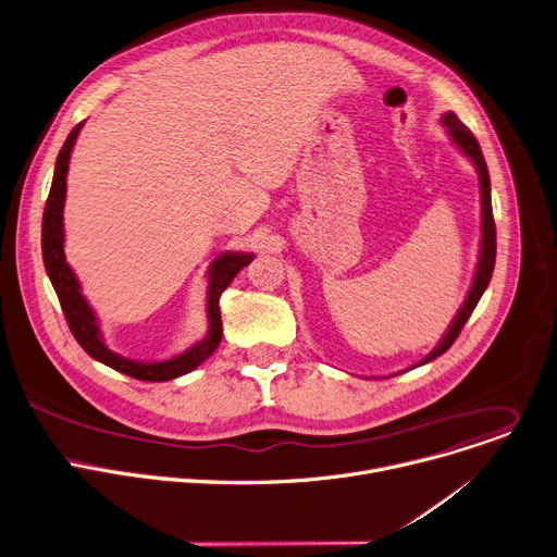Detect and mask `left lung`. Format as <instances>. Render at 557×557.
I'll list each match as a JSON object with an SVG mask.
<instances>
[{"instance_id":"left-lung-1","label":"left lung","mask_w":557,"mask_h":557,"mask_svg":"<svg viewBox=\"0 0 557 557\" xmlns=\"http://www.w3.org/2000/svg\"><path fill=\"white\" fill-rule=\"evenodd\" d=\"M443 126H447V133L451 137V141L473 161L475 170H478V178H480V203H482V238H480V259H478V268H475V276L471 283V289L467 294V300L462 302L458 317L454 319L449 332L445 334V338L438 343V347L431 351L429 356H424L418 364H424L429 360L438 358L441 354H445L454 341L458 338V334L462 332L465 323L469 321L471 312L475 310V305L480 300V296L484 294L491 274H493V265H496V223H493V210H491V181H488V170L480 150L478 139L471 135V131L465 126V123L454 114L447 112L443 114ZM416 364V367H418Z\"/></svg>"}]
</instances>
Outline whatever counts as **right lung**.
Segmentation results:
<instances>
[{"label":"right lung","instance_id":"obj_1","mask_svg":"<svg viewBox=\"0 0 557 557\" xmlns=\"http://www.w3.org/2000/svg\"><path fill=\"white\" fill-rule=\"evenodd\" d=\"M84 123H77V126L71 131L69 139L64 141L59 150L57 163H54V176L52 185L48 193V201L44 208V219H41V255H44V265L48 272V278L57 292V298L61 302V310H64L66 323L77 338V343L84 347L88 356L95 360L116 369V372L133 376L137 381H150V383H163L178 379L183 374L193 372L206 358L214 354V349L221 343L223 334V323H221V310H219V298L223 289L232 283V278L245 268L250 265L255 255L247 252H225L221 255L212 265H210V283H208V336L193 345L188 351H183L170 360L161 362H139L123 358L114 351H110L101 338L99 323L95 312L90 310L88 300L84 298L79 289V281L71 265L66 263L64 255V201H66V174H69V163H71V152L75 146V139L79 135Z\"/></svg>","mask_w":557,"mask_h":557}]
</instances>
